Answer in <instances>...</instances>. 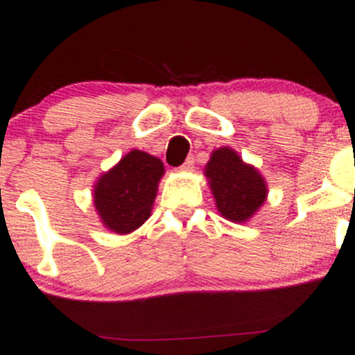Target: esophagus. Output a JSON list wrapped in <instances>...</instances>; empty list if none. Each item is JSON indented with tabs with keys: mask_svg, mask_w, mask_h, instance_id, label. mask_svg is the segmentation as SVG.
Masks as SVG:
<instances>
[{
	"mask_svg": "<svg viewBox=\"0 0 355 355\" xmlns=\"http://www.w3.org/2000/svg\"><path fill=\"white\" fill-rule=\"evenodd\" d=\"M193 165H196V159H193V157H189L185 159V163L180 166V168L182 170H192Z\"/></svg>",
	"mask_w": 355,
	"mask_h": 355,
	"instance_id": "34e87169",
	"label": "esophagus"
}]
</instances>
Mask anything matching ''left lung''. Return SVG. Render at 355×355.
I'll list each match as a JSON object with an SVG mask.
<instances>
[{
    "label": "left lung",
    "mask_w": 355,
    "mask_h": 355,
    "mask_svg": "<svg viewBox=\"0 0 355 355\" xmlns=\"http://www.w3.org/2000/svg\"><path fill=\"white\" fill-rule=\"evenodd\" d=\"M216 205L225 219L246 222L266 200V184L254 166L246 165L236 151L219 148L205 166Z\"/></svg>",
    "instance_id": "1"
}]
</instances>
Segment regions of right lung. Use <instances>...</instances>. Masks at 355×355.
<instances>
[{"instance_id": "add662e5", "label": "right lung", "mask_w": 355, "mask_h": 355, "mask_svg": "<svg viewBox=\"0 0 355 355\" xmlns=\"http://www.w3.org/2000/svg\"><path fill=\"white\" fill-rule=\"evenodd\" d=\"M163 163L145 151L133 150L94 187V205L103 224L128 234L145 224L157 197Z\"/></svg>"}]
</instances>
